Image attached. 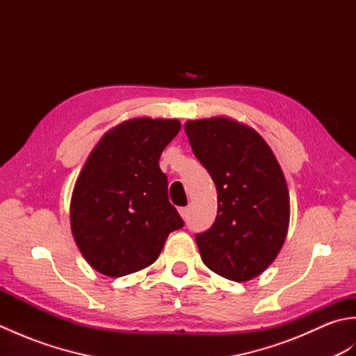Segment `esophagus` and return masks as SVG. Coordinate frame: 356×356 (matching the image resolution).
Returning <instances> with one entry per match:
<instances>
[{
  "label": "esophagus",
  "mask_w": 356,
  "mask_h": 356,
  "mask_svg": "<svg viewBox=\"0 0 356 356\" xmlns=\"http://www.w3.org/2000/svg\"><path fill=\"white\" fill-rule=\"evenodd\" d=\"M188 213H190V211H188V208L186 207H182V208H179V214L182 216V218L184 220H186L188 218Z\"/></svg>",
  "instance_id": "obj_1"
}]
</instances>
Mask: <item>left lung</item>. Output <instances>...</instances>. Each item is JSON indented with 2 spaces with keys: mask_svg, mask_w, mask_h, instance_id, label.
Wrapping results in <instances>:
<instances>
[{
  "mask_svg": "<svg viewBox=\"0 0 356 356\" xmlns=\"http://www.w3.org/2000/svg\"><path fill=\"white\" fill-rule=\"evenodd\" d=\"M185 131L217 190L216 220L195 234L202 260L218 275L248 282L284 243L289 193L283 171L261 136L236 120H190Z\"/></svg>",
  "mask_w": 356,
  "mask_h": 356,
  "instance_id": "1",
  "label": "left lung"
}]
</instances>
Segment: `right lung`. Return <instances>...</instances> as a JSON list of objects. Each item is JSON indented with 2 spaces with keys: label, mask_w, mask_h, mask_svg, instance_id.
Returning <instances> with one entry per match:
<instances>
[{
  "label": "right lung",
  "mask_w": 356,
  "mask_h": 356,
  "mask_svg": "<svg viewBox=\"0 0 356 356\" xmlns=\"http://www.w3.org/2000/svg\"><path fill=\"white\" fill-rule=\"evenodd\" d=\"M179 130L176 119H131L88 156L73 190L70 222L79 251L101 274L116 278L149 266L168 234L184 226L159 166Z\"/></svg>",
  "instance_id": "right-lung-1"
}]
</instances>
